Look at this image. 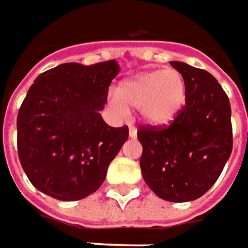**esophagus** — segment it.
Returning <instances> with one entry per match:
<instances>
[{
	"label": "esophagus",
	"instance_id": "esophagus-1",
	"mask_svg": "<svg viewBox=\"0 0 248 248\" xmlns=\"http://www.w3.org/2000/svg\"><path fill=\"white\" fill-rule=\"evenodd\" d=\"M129 136H130L131 138L137 137V129H136V126L133 124V122H129Z\"/></svg>",
	"mask_w": 248,
	"mask_h": 248
}]
</instances>
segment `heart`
Returning a JSON list of instances; mask_svg holds the SVG:
<instances>
[{"label":"heart","mask_w":248,"mask_h":248,"mask_svg":"<svg viewBox=\"0 0 248 248\" xmlns=\"http://www.w3.org/2000/svg\"><path fill=\"white\" fill-rule=\"evenodd\" d=\"M186 96V80L179 70H153L124 81L110 104L119 112H124L126 106L140 108L145 122L166 124L181 112Z\"/></svg>","instance_id":"obj_1"}]
</instances>
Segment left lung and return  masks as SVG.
<instances>
[{"mask_svg":"<svg viewBox=\"0 0 248 248\" xmlns=\"http://www.w3.org/2000/svg\"><path fill=\"white\" fill-rule=\"evenodd\" d=\"M187 87L186 104L168 124H141L140 167L146 185L171 202L197 200L208 191L232 152L230 99L209 72L178 61Z\"/></svg>","mask_w":248,"mask_h":248,"instance_id":"8db88e82","label":"left lung"}]
</instances>
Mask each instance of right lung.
<instances>
[{
	"instance_id": "obj_1",
	"label": "right lung",
	"mask_w": 248,
	"mask_h": 248,
	"mask_svg": "<svg viewBox=\"0 0 248 248\" xmlns=\"http://www.w3.org/2000/svg\"><path fill=\"white\" fill-rule=\"evenodd\" d=\"M117 61L62 63L40 73L17 115V152L28 179L42 193L77 201L102 186L107 168L129 137L99 111L107 102Z\"/></svg>"
}]
</instances>
